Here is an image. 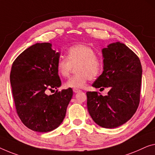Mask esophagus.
Returning <instances> with one entry per match:
<instances>
[{"label": "esophagus", "instance_id": "34e87169", "mask_svg": "<svg viewBox=\"0 0 155 155\" xmlns=\"http://www.w3.org/2000/svg\"><path fill=\"white\" fill-rule=\"evenodd\" d=\"M73 91H74V93H77V92H80L81 91H80L79 89H77V88H74V89H73Z\"/></svg>", "mask_w": 155, "mask_h": 155}]
</instances>
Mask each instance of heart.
<instances>
[{
    "instance_id": "b5f03b06",
    "label": "heart",
    "mask_w": 155,
    "mask_h": 155,
    "mask_svg": "<svg viewBox=\"0 0 155 155\" xmlns=\"http://www.w3.org/2000/svg\"><path fill=\"white\" fill-rule=\"evenodd\" d=\"M75 66L77 73L64 83V86L67 88L83 87L87 81L98 77L103 70L102 61L97 55L95 51L84 44L69 47L66 51V59L61 58L55 65L58 74L62 77H68Z\"/></svg>"
}]
</instances>
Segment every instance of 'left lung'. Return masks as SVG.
<instances>
[{"mask_svg": "<svg viewBox=\"0 0 155 155\" xmlns=\"http://www.w3.org/2000/svg\"><path fill=\"white\" fill-rule=\"evenodd\" d=\"M104 71L93 83L97 88L110 91L102 96L87 92V110L104 128H115L127 122L140 102L142 67L137 55L124 44H110L103 48Z\"/></svg>", "mask_w": 155, "mask_h": 155, "instance_id": "left-lung-1", "label": "left lung"}]
</instances>
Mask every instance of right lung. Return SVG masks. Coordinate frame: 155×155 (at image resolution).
<instances>
[{
    "instance_id": "obj_1",
    "label": "right lung",
    "mask_w": 155,
    "mask_h": 155,
    "mask_svg": "<svg viewBox=\"0 0 155 155\" xmlns=\"http://www.w3.org/2000/svg\"><path fill=\"white\" fill-rule=\"evenodd\" d=\"M51 46L37 43L26 48L13 62L10 71L18 116L28 128L38 132L52 131L62 123L73 95L71 87L46 94L61 85L55 67L61 53Z\"/></svg>"
}]
</instances>
